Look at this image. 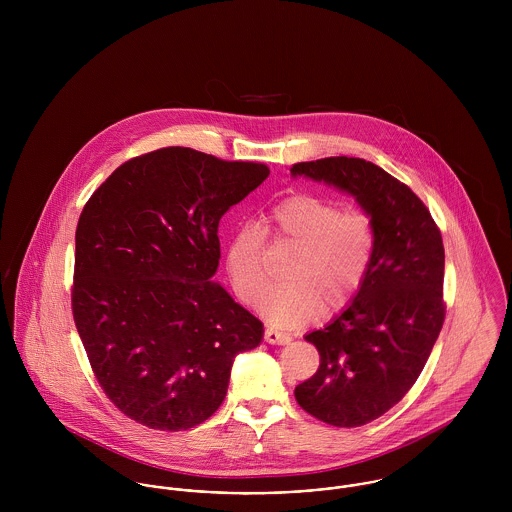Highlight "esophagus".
I'll use <instances>...</instances> for the list:
<instances>
[{
	"instance_id": "1",
	"label": "esophagus",
	"mask_w": 512,
	"mask_h": 512,
	"mask_svg": "<svg viewBox=\"0 0 512 512\" xmlns=\"http://www.w3.org/2000/svg\"><path fill=\"white\" fill-rule=\"evenodd\" d=\"M264 339H266L268 343H272V345H288V343L292 341V337H290L288 333H282V331H278V329H274V327H268V329L264 331Z\"/></svg>"
}]
</instances>
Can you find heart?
<instances>
[{
  "instance_id": "1",
  "label": "heart",
  "mask_w": 512,
  "mask_h": 512,
  "mask_svg": "<svg viewBox=\"0 0 512 512\" xmlns=\"http://www.w3.org/2000/svg\"><path fill=\"white\" fill-rule=\"evenodd\" d=\"M264 232L276 244L295 248L288 266L292 282L272 288L260 301L262 313L286 327L315 319L325 305L329 313L345 309L361 292L376 256V224L366 211L295 193L272 207L264 230L246 222L228 240L226 274L246 303H254L268 284Z\"/></svg>"
}]
</instances>
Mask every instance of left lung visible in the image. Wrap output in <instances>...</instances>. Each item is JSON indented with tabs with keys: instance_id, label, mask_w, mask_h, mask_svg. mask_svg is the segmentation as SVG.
<instances>
[{
	"instance_id": "8db88e82",
	"label": "left lung",
	"mask_w": 512,
	"mask_h": 512,
	"mask_svg": "<svg viewBox=\"0 0 512 512\" xmlns=\"http://www.w3.org/2000/svg\"><path fill=\"white\" fill-rule=\"evenodd\" d=\"M292 175L351 193L376 224L368 278L331 325L305 335L319 368L295 386L297 404L313 418L359 428L406 396L436 345L445 319L441 232L408 185L365 159L303 161Z\"/></svg>"
}]
</instances>
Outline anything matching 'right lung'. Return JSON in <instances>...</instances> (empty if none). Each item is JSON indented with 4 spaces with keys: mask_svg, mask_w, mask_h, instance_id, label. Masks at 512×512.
I'll list each match as a JSON object with an SVG mask.
<instances>
[{
    "mask_svg": "<svg viewBox=\"0 0 512 512\" xmlns=\"http://www.w3.org/2000/svg\"><path fill=\"white\" fill-rule=\"evenodd\" d=\"M270 175L268 165L163 147L122 163L76 226V331L112 404L181 432L219 410L232 361L264 325L211 282L219 222Z\"/></svg>",
    "mask_w": 512,
    "mask_h": 512,
    "instance_id": "right-lung-1",
    "label": "right lung"
}]
</instances>
